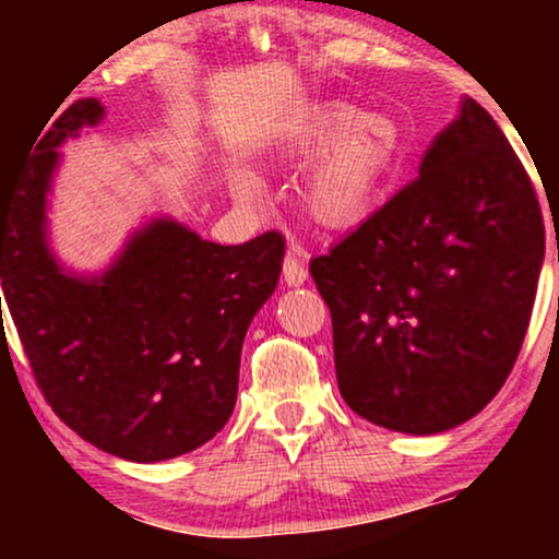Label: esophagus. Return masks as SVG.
<instances>
[{
  "instance_id": "1",
  "label": "esophagus",
  "mask_w": 559,
  "mask_h": 559,
  "mask_svg": "<svg viewBox=\"0 0 559 559\" xmlns=\"http://www.w3.org/2000/svg\"><path fill=\"white\" fill-rule=\"evenodd\" d=\"M307 281V267H305V252L299 247H288L284 258V284L286 286H301Z\"/></svg>"
}]
</instances>
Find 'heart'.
Wrapping results in <instances>:
<instances>
[{
  "label": "heart",
  "mask_w": 559,
  "mask_h": 559,
  "mask_svg": "<svg viewBox=\"0 0 559 559\" xmlns=\"http://www.w3.org/2000/svg\"><path fill=\"white\" fill-rule=\"evenodd\" d=\"M297 152L312 159L299 186L305 213L325 228L360 226L386 202L404 165L400 128L381 115H360L349 105L312 112L297 131ZM254 191L252 176L236 178Z\"/></svg>",
  "instance_id": "heart-1"
}]
</instances>
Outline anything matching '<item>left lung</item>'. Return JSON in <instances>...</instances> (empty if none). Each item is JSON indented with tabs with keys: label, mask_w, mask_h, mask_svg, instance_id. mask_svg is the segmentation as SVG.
Here are the masks:
<instances>
[{
	"label": "left lung",
	"mask_w": 559,
	"mask_h": 559,
	"mask_svg": "<svg viewBox=\"0 0 559 559\" xmlns=\"http://www.w3.org/2000/svg\"><path fill=\"white\" fill-rule=\"evenodd\" d=\"M542 262L534 183L497 120L465 96L420 176L310 262L344 402L402 433L471 420L518 360Z\"/></svg>",
	"instance_id": "8db88e82"
}]
</instances>
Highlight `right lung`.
<instances>
[{"label": "right lung", "instance_id": "add662e5", "mask_svg": "<svg viewBox=\"0 0 559 559\" xmlns=\"http://www.w3.org/2000/svg\"><path fill=\"white\" fill-rule=\"evenodd\" d=\"M102 115L96 99L73 102L0 189L2 297L57 418L102 452L159 463L207 444L234 413L241 344L278 284L284 236L223 247L157 217L102 275L66 273L47 243L57 146Z\"/></svg>", "mask_w": 559, "mask_h": 559}]
</instances>
